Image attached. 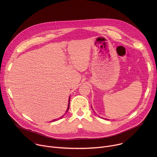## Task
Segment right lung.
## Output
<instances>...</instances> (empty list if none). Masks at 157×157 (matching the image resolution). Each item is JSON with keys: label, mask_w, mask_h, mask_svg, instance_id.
I'll list each match as a JSON object with an SVG mask.
<instances>
[{"label": "right lung", "mask_w": 157, "mask_h": 157, "mask_svg": "<svg viewBox=\"0 0 157 157\" xmlns=\"http://www.w3.org/2000/svg\"><path fill=\"white\" fill-rule=\"evenodd\" d=\"M70 99H69V104H68V109H67V110H66V113H67V112L68 111V109H69V108H70ZM66 113H65V114H66ZM63 116H64V115H63L62 117H61L59 119H61ZM57 121V119H55V120H53V121L54 122V121ZM51 122H52V121H51Z\"/></svg>", "instance_id": "obj_1"}]
</instances>
